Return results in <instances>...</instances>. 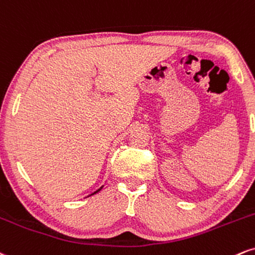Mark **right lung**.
<instances>
[{"instance_id":"1","label":"right lung","mask_w":255,"mask_h":255,"mask_svg":"<svg viewBox=\"0 0 255 255\" xmlns=\"http://www.w3.org/2000/svg\"><path fill=\"white\" fill-rule=\"evenodd\" d=\"M101 188H103V186H101L100 188H99V190H97V191H95V192H94V193H92V194H91V196H93V194H95V193H98V192H99V191H100V190H101Z\"/></svg>"}]
</instances>
